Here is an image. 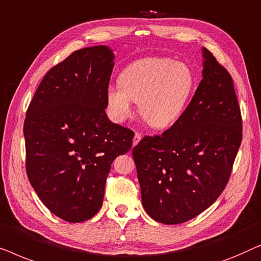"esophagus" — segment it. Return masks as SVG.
Returning <instances> with one entry per match:
<instances>
[{
	"label": "esophagus",
	"mask_w": 261,
	"mask_h": 261,
	"mask_svg": "<svg viewBox=\"0 0 261 261\" xmlns=\"http://www.w3.org/2000/svg\"><path fill=\"white\" fill-rule=\"evenodd\" d=\"M142 139V135L139 134V132H136L135 134V137H134V143H132V144H134V146L135 145H137L138 144V142L141 141Z\"/></svg>",
	"instance_id": "1"
}]
</instances>
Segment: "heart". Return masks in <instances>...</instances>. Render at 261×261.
Masks as SVG:
<instances>
[{
  "instance_id": "1",
  "label": "heart",
  "mask_w": 261,
  "mask_h": 261,
  "mask_svg": "<svg viewBox=\"0 0 261 261\" xmlns=\"http://www.w3.org/2000/svg\"><path fill=\"white\" fill-rule=\"evenodd\" d=\"M119 85L106 90L112 119L123 123L138 102L142 119L153 129H166L183 115L196 86L195 73L185 62L170 58H145L123 69Z\"/></svg>"
}]
</instances>
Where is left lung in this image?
I'll return each mask as SVG.
<instances>
[{
  "instance_id": "1",
  "label": "left lung",
  "mask_w": 261,
  "mask_h": 261,
  "mask_svg": "<svg viewBox=\"0 0 261 261\" xmlns=\"http://www.w3.org/2000/svg\"><path fill=\"white\" fill-rule=\"evenodd\" d=\"M203 57V78L183 115L132 150L143 207L166 225L192 220L215 202L242 141L232 76L207 48Z\"/></svg>"
}]
</instances>
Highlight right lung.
Returning <instances> with one entry per match:
<instances>
[{
    "instance_id": "1",
    "label": "right lung",
    "mask_w": 261,
    "mask_h": 261,
    "mask_svg": "<svg viewBox=\"0 0 261 261\" xmlns=\"http://www.w3.org/2000/svg\"><path fill=\"white\" fill-rule=\"evenodd\" d=\"M113 59L106 46L73 52L46 73L25 113L28 179L67 222L97 214L113 160L132 146L134 132L105 113Z\"/></svg>"
}]
</instances>
